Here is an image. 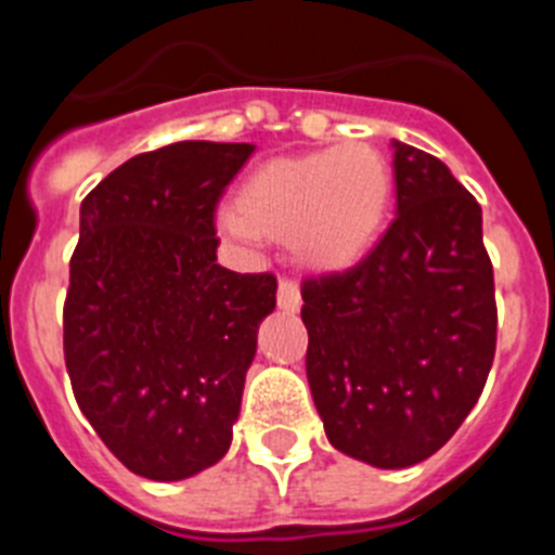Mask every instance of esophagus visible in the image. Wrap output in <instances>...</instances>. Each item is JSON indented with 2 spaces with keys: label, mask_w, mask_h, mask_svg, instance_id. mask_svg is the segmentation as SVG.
Returning <instances> with one entry per match:
<instances>
[{
  "label": "esophagus",
  "mask_w": 555,
  "mask_h": 555,
  "mask_svg": "<svg viewBox=\"0 0 555 555\" xmlns=\"http://www.w3.org/2000/svg\"><path fill=\"white\" fill-rule=\"evenodd\" d=\"M302 306V297H300V288L294 281H281L278 286V308L286 313H297Z\"/></svg>",
  "instance_id": "1"
}]
</instances>
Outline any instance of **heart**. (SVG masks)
Listing matches in <instances>:
<instances>
[{"label":"heart","mask_w":555,"mask_h":555,"mask_svg":"<svg viewBox=\"0 0 555 555\" xmlns=\"http://www.w3.org/2000/svg\"><path fill=\"white\" fill-rule=\"evenodd\" d=\"M391 191L389 160L366 141L272 158L235 191L224 230L288 242L297 263L313 272H345L375 247Z\"/></svg>","instance_id":"obj_1"}]
</instances>
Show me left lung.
Returning a JSON list of instances; mask_svg holds the SVG:
<instances>
[{"label": "left lung", "instance_id": "obj_1", "mask_svg": "<svg viewBox=\"0 0 555 555\" xmlns=\"http://www.w3.org/2000/svg\"><path fill=\"white\" fill-rule=\"evenodd\" d=\"M397 217L364 261L302 283L306 372L327 442L414 467L478 403L498 341L480 205L439 158L395 141Z\"/></svg>", "mask_w": 555, "mask_h": 555}]
</instances>
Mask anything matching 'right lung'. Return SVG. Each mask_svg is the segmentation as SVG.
<instances>
[{"label":"right lung","mask_w":555,"mask_h":555,"mask_svg":"<svg viewBox=\"0 0 555 555\" xmlns=\"http://www.w3.org/2000/svg\"><path fill=\"white\" fill-rule=\"evenodd\" d=\"M253 150L160 146L113 169L80 205L66 370L91 428L141 478H191L233 442L278 281L219 267L214 210Z\"/></svg>","instance_id":"obj_1"}]
</instances>
